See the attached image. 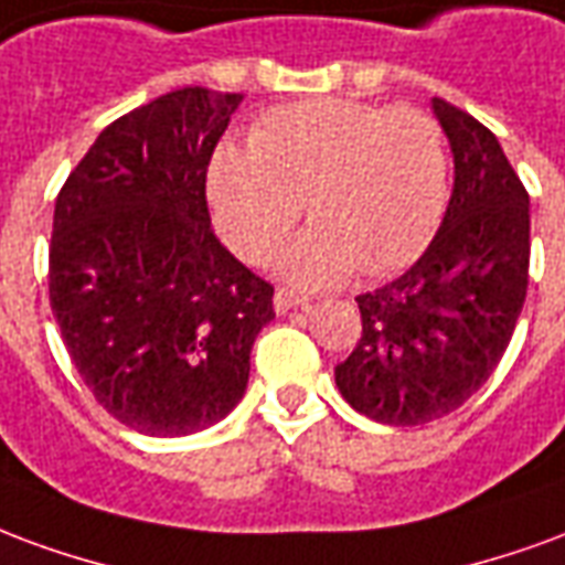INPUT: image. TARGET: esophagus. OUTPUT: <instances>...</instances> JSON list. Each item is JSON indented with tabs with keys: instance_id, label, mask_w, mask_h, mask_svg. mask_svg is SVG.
I'll list each match as a JSON object with an SVG mask.
<instances>
[{
	"instance_id": "34e87169",
	"label": "esophagus",
	"mask_w": 565,
	"mask_h": 565,
	"mask_svg": "<svg viewBox=\"0 0 565 565\" xmlns=\"http://www.w3.org/2000/svg\"><path fill=\"white\" fill-rule=\"evenodd\" d=\"M298 303H303V298H300V295L288 291V288H277V295H274V310L288 312V310H295Z\"/></svg>"
}]
</instances>
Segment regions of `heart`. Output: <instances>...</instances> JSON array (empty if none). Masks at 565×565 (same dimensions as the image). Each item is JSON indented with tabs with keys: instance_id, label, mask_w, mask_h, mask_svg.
<instances>
[{
	"instance_id": "b5f03b06",
	"label": "heart",
	"mask_w": 565,
	"mask_h": 565,
	"mask_svg": "<svg viewBox=\"0 0 565 565\" xmlns=\"http://www.w3.org/2000/svg\"><path fill=\"white\" fill-rule=\"evenodd\" d=\"M207 186L222 237L246 262L277 253L303 204L312 228L286 253L288 277H385L413 265L443 222L446 135L418 108L295 102L270 110L249 147L222 143Z\"/></svg>"
}]
</instances>
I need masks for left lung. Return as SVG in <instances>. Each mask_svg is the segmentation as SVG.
Listing matches in <instances>:
<instances>
[{
    "instance_id": "left-lung-1",
    "label": "left lung",
    "mask_w": 565,
    "mask_h": 565,
    "mask_svg": "<svg viewBox=\"0 0 565 565\" xmlns=\"http://www.w3.org/2000/svg\"><path fill=\"white\" fill-rule=\"evenodd\" d=\"M455 152L439 232L403 277L358 295L361 337L333 367L345 403L415 427L455 413L500 364L530 279V195L491 129L434 98Z\"/></svg>"
}]
</instances>
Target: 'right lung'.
Here are the masks:
<instances>
[{
    "mask_svg": "<svg viewBox=\"0 0 565 565\" xmlns=\"http://www.w3.org/2000/svg\"><path fill=\"white\" fill-rule=\"evenodd\" d=\"M241 93L183 86L110 122L56 195L51 310L119 424L186 436L232 413L274 286L210 228L207 164Z\"/></svg>",
    "mask_w": 565,
    "mask_h": 565,
    "instance_id": "right-lung-1",
    "label": "right lung"
}]
</instances>
